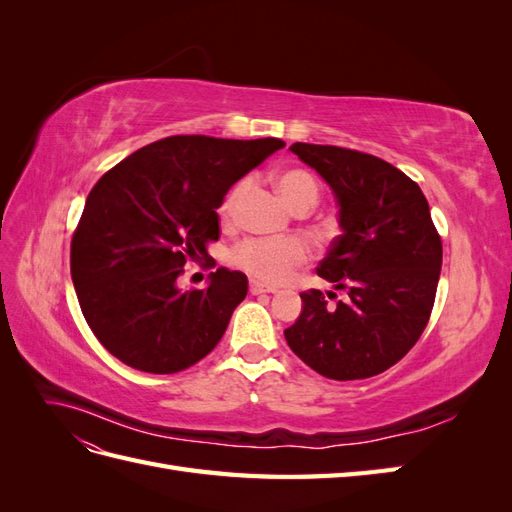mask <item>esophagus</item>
Wrapping results in <instances>:
<instances>
[{
    "instance_id": "34e87169",
    "label": "esophagus",
    "mask_w": 512,
    "mask_h": 512,
    "mask_svg": "<svg viewBox=\"0 0 512 512\" xmlns=\"http://www.w3.org/2000/svg\"><path fill=\"white\" fill-rule=\"evenodd\" d=\"M250 292H252V294H262V292H275V288H271V286H267V284H262V282H256V280H252V282H250Z\"/></svg>"
}]
</instances>
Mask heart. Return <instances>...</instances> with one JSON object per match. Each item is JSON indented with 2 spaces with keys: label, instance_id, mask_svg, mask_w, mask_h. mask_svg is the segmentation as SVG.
I'll use <instances>...</instances> for the list:
<instances>
[{
  "label": "heart",
  "instance_id": "1",
  "mask_svg": "<svg viewBox=\"0 0 512 512\" xmlns=\"http://www.w3.org/2000/svg\"><path fill=\"white\" fill-rule=\"evenodd\" d=\"M245 183L239 181L232 185L220 205L222 218H230L239 196L243 194ZM277 190L284 196L286 203L297 209L301 205L314 207L318 200V183L316 179L301 168L284 170L277 177ZM307 258L305 245L299 239H245L232 247L228 260L232 267L245 271L267 284H282L301 267Z\"/></svg>",
  "mask_w": 512,
  "mask_h": 512
}]
</instances>
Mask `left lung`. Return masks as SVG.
Masks as SVG:
<instances>
[{
    "mask_svg": "<svg viewBox=\"0 0 512 512\" xmlns=\"http://www.w3.org/2000/svg\"><path fill=\"white\" fill-rule=\"evenodd\" d=\"M339 203L342 235L316 273L346 290L335 305L301 292L303 312L284 331L299 359L331 380L378 376L404 359L425 331L442 269V239L418 183L363 151L294 143Z\"/></svg>",
    "mask_w": 512,
    "mask_h": 512,
    "instance_id": "1",
    "label": "left lung"
}]
</instances>
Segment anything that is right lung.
Masks as SVG:
<instances>
[{"label": "right lung", "instance_id": "add662e5", "mask_svg": "<svg viewBox=\"0 0 512 512\" xmlns=\"http://www.w3.org/2000/svg\"><path fill=\"white\" fill-rule=\"evenodd\" d=\"M284 145L166 136L94 185L72 235L70 273L89 329L121 363L177 374L218 346L247 277L218 269L203 290H179L177 280L220 239L218 207L230 185Z\"/></svg>", "mask_w": 512, "mask_h": 512}]
</instances>
